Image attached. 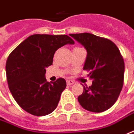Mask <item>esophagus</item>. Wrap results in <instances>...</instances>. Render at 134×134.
I'll list each match as a JSON object with an SVG mask.
<instances>
[{
	"instance_id": "1",
	"label": "esophagus",
	"mask_w": 134,
	"mask_h": 134,
	"mask_svg": "<svg viewBox=\"0 0 134 134\" xmlns=\"http://www.w3.org/2000/svg\"><path fill=\"white\" fill-rule=\"evenodd\" d=\"M74 83H75V81H73L72 79H68V80H67V84L68 85H71L74 84Z\"/></svg>"
}]
</instances>
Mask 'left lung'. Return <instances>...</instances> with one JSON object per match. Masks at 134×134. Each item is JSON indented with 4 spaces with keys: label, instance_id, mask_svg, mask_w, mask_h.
<instances>
[{
    "label": "left lung",
    "instance_id": "left-lung-1",
    "mask_svg": "<svg viewBox=\"0 0 134 134\" xmlns=\"http://www.w3.org/2000/svg\"><path fill=\"white\" fill-rule=\"evenodd\" d=\"M70 36L84 46L87 58L83 70L92 85L83 86L78 97L85 109L102 113L111 107L118 100L124 85L125 62L119 49L113 41L89 33L70 34Z\"/></svg>",
    "mask_w": 134,
    "mask_h": 134
}]
</instances>
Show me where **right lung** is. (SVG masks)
Segmentation results:
<instances>
[{"label": "right lung", "mask_w": 134, "mask_h": 134, "mask_svg": "<svg viewBox=\"0 0 134 134\" xmlns=\"http://www.w3.org/2000/svg\"><path fill=\"white\" fill-rule=\"evenodd\" d=\"M74 41L67 35L34 34L13 50L6 63L9 91L27 113L43 116L57 107L67 83L63 78L48 82L46 68L52 64L55 51Z\"/></svg>", "instance_id": "obj_1"}]
</instances>
